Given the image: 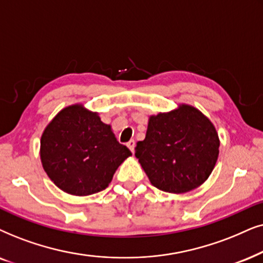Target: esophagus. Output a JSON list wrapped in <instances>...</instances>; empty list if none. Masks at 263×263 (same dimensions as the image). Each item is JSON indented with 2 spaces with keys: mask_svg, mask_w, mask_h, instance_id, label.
<instances>
[{
  "mask_svg": "<svg viewBox=\"0 0 263 263\" xmlns=\"http://www.w3.org/2000/svg\"><path fill=\"white\" fill-rule=\"evenodd\" d=\"M127 146H128V149L131 150L132 153H135V146H136V142L134 141V139H131V141L127 142Z\"/></svg>",
  "mask_w": 263,
  "mask_h": 263,
  "instance_id": "1",
  "label": "esophagus"
}]
</instances>
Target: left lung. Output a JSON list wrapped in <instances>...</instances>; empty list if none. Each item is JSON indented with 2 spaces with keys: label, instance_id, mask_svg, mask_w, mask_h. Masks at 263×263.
Instances as JSON below:
<instances>
[{
  "label": "left lung",
  "instance_id": "8db88e82",
  "mask_svg": "<svg viewBox=\"0 0 263 263\" xmlns=\"http://www.w3.org/2000/svg\"><path fill=\"white\" fill-rule=\"evenodd\" d=\"M220 141L212 121L195 107L180 104L149 118L135 155L159 190L184 194L202 185L214 170Z\"/></svg>",
  "mask_w": 263,
  "mask_h": 263
}]
</instances>
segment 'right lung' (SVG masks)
Masks as SVG:
<instances>
[{
	"label": "right lung",
	"instance_id": "1",
	"mask_svg": "<svg viewBox=\"0 0 263 263\" xmlns=\"http://www.w3.org/2000/svg\"><path fill=\"white\" fill-rule=\"evenodd\" d=\"M110 125L82 104L66 107L41 138V161L48 177L69 195L87 196L106 189L118 167L131 156Z\"/></svg>",
	"mask_w": 263,
	"mask_h": 263
}]
</instances>
